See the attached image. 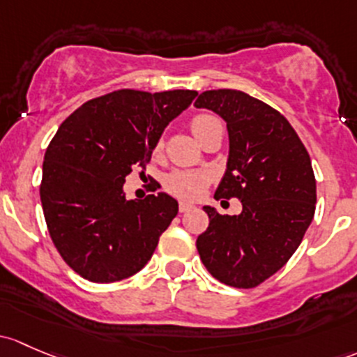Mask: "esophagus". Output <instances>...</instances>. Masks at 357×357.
Returning a JSON list of instances; mask_svg holds the SVG:
<instances>
[{
    "instance_id": "34e87169",
    "label": "esophagus",
    "mask_w": 357,
    "mask_h": 357,
    "mask_svg": "<svg viewBox=\"0 0 357 357\" xmlns=\"http://www.w3.org/2000/svg\"><path fill=\"white\" fill-rule=\"evenodd\" d=\"M195 207L191 204H186V202H181V204H179V212L181 213H185V212H190V210H193Z\"/></svg>"
}]
</instances>
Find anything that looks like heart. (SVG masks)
<instances>
[{
  "label": "heart",
  "instance_id": "heart-1",
  "mask_svg": "<svg viewBox=\"0 0 357 357\" xmlns=\"http://www.w3.org/2000/svg\"><path fill=\"white\" fill-rule=\"evenodd\" d=\"M217 121L213 116L208 114H198L191 119V131L195 137H200L210 123ZM162 149V140L155 145V150ZM164 185L169 193L176 195L179 198H186V200H195L204 193L208 185V176L200 171H172L169 172L164 179Z\"/></svg>",
  "mask_w": 357,
  "mask_h": 357
}]
</instances>
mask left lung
<instances>
[{
  "label": "left lung",
  "instance_id": "obj_1",
  "mask_svg": "<svg viewBox=\"0 0 357 357\" xmlns=\"http://www.w3.org/2000/svg\"><path fill=\"white\" fill-rule=\"evenodd\" d=\"M195 106L227 123V169L215 200L243 204L239 215L204 207L210 222L197 250L219 282L257 287L287 264L313 220L317 181L310 153L279 111L241 90H207Z\"/></svg>",
  "mask_w": 357,
  "mask_h": 357
}]
</instances>
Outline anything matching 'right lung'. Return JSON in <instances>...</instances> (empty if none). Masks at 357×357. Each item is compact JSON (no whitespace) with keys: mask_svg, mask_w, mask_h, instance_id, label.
Wrapping results in <instances>:
<instances>
[{"mask_svg":"<svg viewBox=\"0 0 357 357\" xmlns=\"http://www.w3.org/2000/svg\"><path fill=\"white\" fill-rule=\"evenodd\" d=\"M197 90L123 89L71 112L46 150L40 183L44 217L56 250L90 282L128 279L147 265L178 215L166 193L126 200L133 167L150 162L160 135Z\"/></svg>","mask_w":357,"mask_h":357,"instance_id":"add662e5","label":"right lung"}]
</instances>
